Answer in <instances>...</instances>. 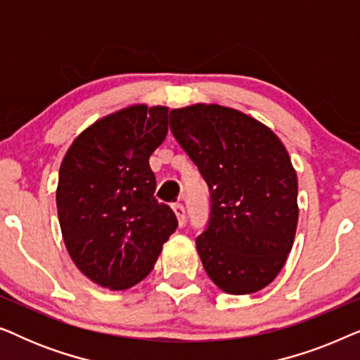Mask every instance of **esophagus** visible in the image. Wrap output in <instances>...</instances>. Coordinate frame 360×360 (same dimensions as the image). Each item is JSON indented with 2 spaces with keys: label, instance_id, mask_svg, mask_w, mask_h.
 <instances>
[{
  "label": "esophagus",
  "instance_id": "esophagus-1",
  "mask_svg": "<svg viewBox=\"0 0 360 360\" xmlns=\"http://www.w3.org/2000/svg\"><path fill=\"white\" fill-rule=\"evenodd\" d=\"M172 210H174L176 219H179V224L180 226L184 224V221H185V208H184V205L174 203V205H172Z\"/></svg>",
  "mask_w": 360,
  "mask_h": 360
}]
</instances>
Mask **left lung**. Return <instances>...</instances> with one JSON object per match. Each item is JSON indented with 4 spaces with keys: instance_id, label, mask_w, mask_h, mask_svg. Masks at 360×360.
Segmentation results:
<instances>
[{
    "instance_id": "obj_1",
    "label": "left lung",
    "mask_w": 360,
    "mask_h": 360,
    "mask_svg": "<svg viewBox=\"0 0 360 360\" xmlns=\"http://www.w3.org/2000/svg\"><path fill=\"white\" fill-rule=\"evenodd\" d=\"M170 129L210 188V223L196 238L206 274L231 295L265 288L298 224V179L282 141L249 115L203 103L172 110Z\"/></svg>"
}]
</instances>
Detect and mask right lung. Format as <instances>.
I'll return each mask as SVG.
<instances>
[{"mask_svg":"<svg viewBox=\"0 0 360 360\" xmlns=\"http://www.w3.org/2000/svg\"><path fill=\"white\" fill-rule=\"evenodd\" d=\"M169 132V108L132 105L88 126L58 170L57 213L78 270L110 290L144 280L176 229L154 198L149 157Z\"/></svg>","mask_w":360,"mask_h":360,"instance_id":"1","label":"right lung"}]
</instances>
